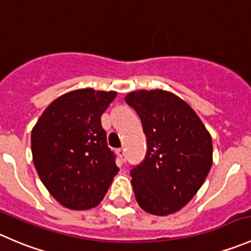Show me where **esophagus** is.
<instances>
[{
    "label": "esophagus",
    "instance_id": "esophagus-1",
    "mask_svg": "<svg viewBox=\"0 0 251 251\" xmlns=\"http://www.w3.org/2000/svg\"><path fill=\"white\" fill-rule=\"evenodd\" d=\"M116 152H117V155L120 156L121 160H122L123 162H125V161H126V152H125V149H117V151H116Z\"/></svg>",
    "mask_w": 251,
    "mask_h": 251
}]
</instances>
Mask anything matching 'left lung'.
I'll use <instances>...</instances> for the list:
<instances>
[{"mask_svg":"<svg viewBox=\"0 0 251 251\" xmlns=\"http://www.w3.org/2000/svg\"><path fill=\"white\" fill-rule=\"evenodd\" d=\"M126 102L136 111L148 141L145 160L130 171L139 206L156 216L179 211L201 188L212 166V139L195 111L170 91L135 90Z\"/></svg>","mask_w":251,"mask_h":251,"instance_id":"left-lung-1","label":"left lung"}]
</instances>
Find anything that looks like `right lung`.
Returning a JSON list of instances; mask_svg holds the SVG:
<instances>
[{"label": "right lung", "mask_w": 251, "mask_h": 251, "mask_svg": "<svg viewBox=\"0 0 251 251\" xmlns=\"http://www.w3.org/2000/svg\"><path fill=\"white\" fill-rule=\"evenodd\" d=\"M116 96V91L91 88L69 91L47 106L31 130L36 172L67 209L98 206L120 171L101 126Z\"/></svg>", "instance_id": "right-lung-1"}]
</instances>
